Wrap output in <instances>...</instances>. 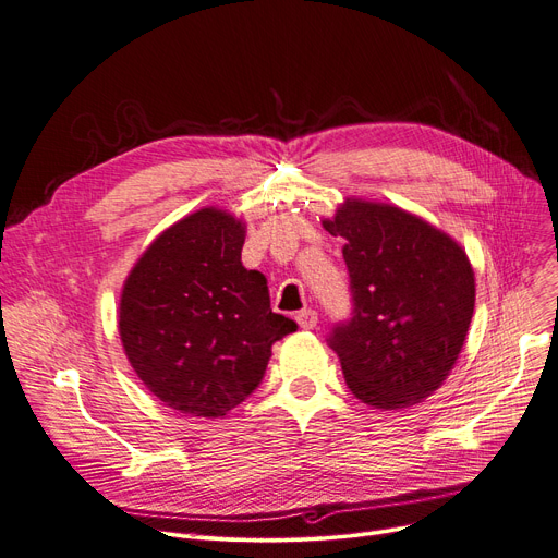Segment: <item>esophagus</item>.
<instances>
[{
    "label": "esophagus",
    "mask_w": 558,
    "mask_h": 558,
    "mask_svg": "<svg viewBox=\"0 0 558 558\" xmlns=\"http://www.w3.org/2000/svg\"><path fill=\"white\" fill-rule=\"evenodd\" d=\"M296 322H299V326L301 328H305V330H312L314 326H317L319 324V317H317V312H314V310H301L299 314H296Z\"/></svg>",
    "instance_id": "obj_1"
}]
</instances>
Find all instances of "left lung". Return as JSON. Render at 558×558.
Listing matches in <instances>:
<instances>
[{
	"label": "left lung",
	"mask_w": 558,
	"mask_h": 558,
	"mask_svg": "<svg viewBox=\"0 0 558 558\" xmlns=\"http://www.w3.org/2000/svg\"><path fill=\"white\" fill-rule=\"evenodd\" d=\"M342 236L351 319L328 344L349 390L367 405L420 403L445 383L474 314V271L456 241L420 216L347 198L322 221Z\"/></svg>",
	"instance_id": "obj_1"
}]
</instances>
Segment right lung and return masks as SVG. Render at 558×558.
Returning a JSON list of instances; mask_svg holds the SVG:
<instances>
[{
    "label": "right lung",
    "instance_id": "right-lung-1",
    "mask_svg": "<svg viewBox=\"0 0 558 558\" xmlns=\"http://www.w3.org/2000/svg\"><path fill=\"white\" fill-rule=\"evenodd\" d=\"M246 226L205 207L163 230L130 271L118 330L130 365L163 405L223 417L262 383L271 347L296 322L271 310L241 264Z\"/></svg>",
    "mask_w": 558,
    "mask_h": 558
}]
</instances>
